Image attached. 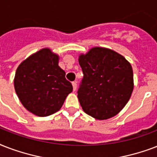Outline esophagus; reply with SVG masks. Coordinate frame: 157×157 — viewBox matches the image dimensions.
Masks as SVG:
<instances>
[{
  "mask_svg": "<svg viewBox=\"0 0 157 157\" xmlns=\"http://www.w3.org/2000/svg\"><path fill=\"white\" fill-rule=\"evenodd\" d=\"M72 85H73V89H74V91H76V89H77V83H76V82H73Z\"/></svg>",
  "mask_w": 157,
  "mask_h": 157,
  "instance_id": "obj_1",
  "label": "esophagus"
}]
</instances>
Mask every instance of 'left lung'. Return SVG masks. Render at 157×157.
I'll use <instances>...</instances> for the list:
<instances>
[{
    "mask_svg": "<svg viewBox=\"0 0 157 157\" xmlns=\"http://www.w3.org/2000/svg\"><path fill=\"white\" fill-rule=\"evenodd\" d=\"M83 78L78 90L86 114L98 120L117 115L133 89L132 66L124 56L106 48L94 47L78 59Z\"/></svg>",
    "mask_w": 157,
    "mask_h": 157,
    "instance_id": "left-lung-1",
    "label": "left lung"
}]
</instances>
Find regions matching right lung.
I'll list each match as a JSON object with an SVG mask.
<instances>
[{
    "mask_svg": "<svg viewBox=\"0 0 157 157\" xmlns=\"http://www.w3.org/2000/svg\"><path fill=\"white\" fill-rule=\"evenodd\" d=\"M58 59L49 49H42L22 62L15 73L14 89L19 100L37 116L58 111L73 91L65 72L58 65Z\"/></svg>",
    "mask_w": 157,
    "mask_h": 157,
    "instance_id": "1",
    "label": "right lung"
}]
</instances>
